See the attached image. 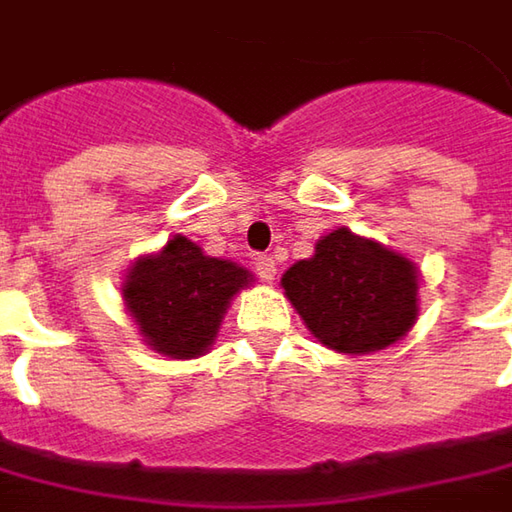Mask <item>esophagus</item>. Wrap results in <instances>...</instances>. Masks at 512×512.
Returning <instances> with one entry per match:
<instances>
[{
	"instance_id": "obj_1",
	"label": "esophagus",
	"mask_w": 512,
	"mask_h": 512,
	"mask_svg": "<svg viewBox=\"0 0 512 512\" xmlns=\"http://www.w3.org/2000/svg\"><path fill=\"white\" fill-rule=\"evenodd\" d=\"M256 276L259 279H265V282H271L276 276V262H274V256H256Z\"/></svg>"
}]
</instances>
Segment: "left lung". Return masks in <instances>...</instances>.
<instances>
[{
  "label": "left lung",
  "instance_id": "left-lung-1",
  "mask_svg": "<svg viewBox=\"0 0 512 512\" xmlns=\"http://www.w3.org/2000/svg\"><path fill=\"white\" fill-rule=\"evenodd\" d=\"M282 288L311 335L349 355L396 344L417 320L414 265L344 227L320 238L311 259L288 268Z\"/></svg>",
  "mask_w": 512,
  "mask_h": 512
}]
</instances>
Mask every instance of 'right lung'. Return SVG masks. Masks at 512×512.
Listing matches in <instances>:
<instances>
[{
    "mask_svg": "<svg viewBox=\"0 0 512 512\" xmlns=\"http://www.w3.org/2000/svg\"><path fill=\"white\" fill-rule=\"evenodd\" d=\"M250 274L233 262L203 256L186 236H174L157 256L133 265L125 303L142 338L171 358H195L212 344L227 303Z\"/></svg>",
    "mask_w": 512,
    "mask_h": 512,
    "instance_id": "add662e5",
    "label": "right lung"
}]
</instances>
